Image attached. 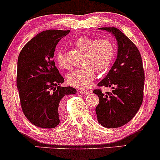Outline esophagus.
I'll return each mask as SVG.
<instances>
[{
  "instance_id": "esophagus-1",
  "label": "esophagus",
  "mask_w": 160,
  "mask_h": 160,
  "mask_svg": "<svg viewBox=\"0 0 160 160\" xmlns=\"http://www.w3.org/2000/svg\"><path fill=\"white\" fill-rule=\"evenodd\" d=\"M80 93L82 94V95H88V94H90L92 92V90H80Z\"/></svg>"
}]
</instances>
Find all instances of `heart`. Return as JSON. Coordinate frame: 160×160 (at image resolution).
<instances>
[{"label": "heart", "mask_w": 160, "mask_h": 160, "mask_svg": "<svg viewBox=\"0 0 160 160\" xmlns=\"http://www.w3.org/2000/svg\"><path fill=\"white\" fill-rule=\"evenodd\" d=\"M74 45L84 51L83 63L80 68L71 72L67 76L69 85L78 88H86L91 85L95 78V68L99 72L107 70L114 59L115 48L112 42L107 38H95L81 36L77 38ZM56 61L59 67L68 68V65L62 51L56 53Z\"/></svg>", "instance_id": "heart-1"}]
</instances>
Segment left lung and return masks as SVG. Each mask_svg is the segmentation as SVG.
<instances>
[{"mask_svg": "<svg viewBox=\"0 0 160 160\" xmlns=\"http://www.w3.org/2000/svg\"><path fill=\"white\" fill-rule=\"evenodd\" d=\"M111 32L118 44L117 59L105 78L98 85L112 92H93L99 98L96 107L98 122L107 128H120L135 116L143 101L145 74L139 51L135 44L115 28H101Z\"/></svg>", "mask_w": 160, "mask_h": 160, "instance_id": "left-lung-1", "label": "left lung"}]
</instances>
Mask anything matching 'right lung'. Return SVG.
Segmentation results:
<instances>
[{
	"label": "right lung",
	"mask_w": 160,
	"mask_h": 160,
	"mask_svg": "<svg viewBox=\"0 0 160 160\" xmlns=\"http://www.w3.org/2000/svg\"><path fill=\"white\" fill-rule=\"evenodd\" d=\"M70 30L41 32L24 46L18 59L17 88L26 118L36 127L54 128L59 124L61 100L74 95L71 86L62 87L64 78L53 60L56 46Z\"/></svg>",
	"instance_id": "right-lung-1"
}]
</instances>
